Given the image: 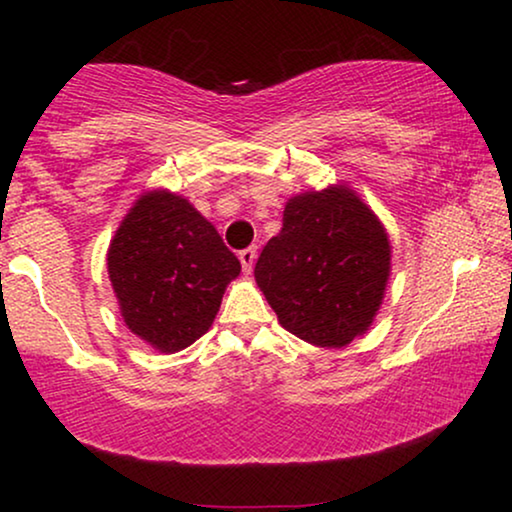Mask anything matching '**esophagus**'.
Segmentation results:
<instances>
[{
  "label": "esophagus",
  "instance_id": "1",
  "mask_svg": "<svg viewBox=\"0 0 512 512\" xmlns=\"http://www.w3.org/2000/svg\"><path fill=\"white\" fill-rule=\"evenodd\" d=\"M240 263H242V270L249 275V272L254 270V263H256V247L242 249L240 251Z\"/></svg>",
  "mask_w": 512,
  "mask_h": 512
}]
</instances>
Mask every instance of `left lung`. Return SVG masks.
I'll return each instance as SVG.
<instances>
[{
  "instance_id": "1",
  "label": "left lung",
  "mask_w": 512,
  "mask_h": 512,
  "mask_svg": "<svg viewBox=\"0 0 512 512\" xmlns=\"http://www.w3.org/2000/svg\"><path fill=\"white\" fill-rule=\"evenodd\" d=\"M391 270L382 221L352 188L328 186L286 202L254 277L279 324L317 347H345L373 324Z\"/></svg>"
}]
</instances>
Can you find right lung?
<instances>
[{
    "mask_svg": "<svg viewBox=\"0 0 512 512\" xmlns=\"http://www.w3.org/2000/svg\"><path fill=\"white\" fill-rule=\"evenodd\" d=\"M107 268L125 326L174 354L209 331L242 265L186 198L146 191L123 216Z\"/></svg>",
    "mask_w": 512,
    "mask_h": 512,
    "instance_id": "add662e5",
    "label": "right lung"
}]
</instances>
